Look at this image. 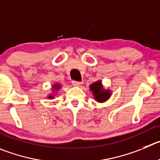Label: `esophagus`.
Instances as JSON below:
<instances>
[{
    "instance_id": "esophagus-1",
    "label": "esophagus",
    "mask_w": 160,
    "mask_h": 160,
    "mask_svg": "<svg viewBox=\"0 0 160 160\" xmlns=\"http://www.w3.org/2000/svg\"><path fill=\"white\" fill-rule=\"evenodd\" d=\"M81 84H82V82L72 81V85H73V86H75V87H79V86H80Z\"/></svg>"
}]
</instances>
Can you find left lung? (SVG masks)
<instances>
[{
  "label": "left lung",
  "mask_w": 160,
  "mask_h": 160,
  "mask_svg": "<svg viewBox=\"0 0 160 160\" xmlns=\"http://www.w3.org/2000/svg\"><path fill=\"white\" fill-rule=\"evenodd\" d=\"M90 89L93 92L95 100L99 102H105L110 97V92L109 90L102 89V82L100 80L95 82L90 86Z\"/></svg>",
  "instance_id": "obj_1"
}]
</instances>
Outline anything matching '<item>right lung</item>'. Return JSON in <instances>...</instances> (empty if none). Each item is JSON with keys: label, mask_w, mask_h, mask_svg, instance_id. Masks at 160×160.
Segmentation results:
<instances>
[{"label": "right lung", "mask_w": 160, "mask_h": 160, "mask_svg": "<svg viewBox=\"0 0 160 160\" xmlns=\"http://www.w3.org/2000/svg\"><path fill=\"white\" fill-rule=\"evenodd\" d=\"M60 88V85L59 84H54L53 85V90H58V89ZM53 96H52V95H50L49 96V98H53Z\"/></svg>", "instance_id": "add662e5"}]
</instances>
